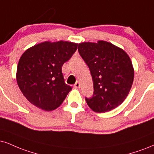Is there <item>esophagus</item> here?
I'll return each instance as SVG.
<instances>
[{
  "label": "esophagus",
  "mask_w": 154,
  "mask_h": 154,
  "mask_svg": "<svg viewBox=\"0 0 154 154\" xmlns=\"http://www.w3.org/2000/svg\"><path fill=\"white\" fill-rule=\"evenodd\" d=\"M74 87H75V88H79V87H80V84H79V82H77L75 84V85H74Z\"/></svg>",
  "instance_id": "esophagus-1"
}]
</instances>
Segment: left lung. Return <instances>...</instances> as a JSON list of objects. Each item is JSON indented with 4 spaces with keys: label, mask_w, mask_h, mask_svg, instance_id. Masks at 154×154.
<instances>
[{
    "label": "left lung",
    "mask_w": 154,
    "mask_h": 154,
    "mask_svg": "<svg viewBox=\"0 0 154 154\" xmlns=\"http://www.w3.org/2000/svg\"><path fill=\"white\" fill-rule=\"evenodd\" d=\"M78 51L93 79V97L85 99L91 109L104 113L119 106L129 94L134 78L128 54L104 40L79 43Z\"/></svg>",
    "instance_id": "obj_1"
}]
</instances>
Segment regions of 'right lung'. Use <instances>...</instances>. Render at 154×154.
Returning <instances> with one entry per match:
<instances>
[{
  "instance_id": "add662e5",
  "label": "right lung",
  "mask_w": 154,
  "mask_h": 154,
  "mask_svg": "<svg viewBox=\"0 0 154 154\" xmlns=\"http://www.w3.org/2000/svg\"><path fill=\"white\" fill-rule=\"evenodd\" d=\"M77 48L75 42L45 41L23 52L17 64L16 80L31 104L48 112L63 104L72 87L65 82L62 67Z\"/></svg>"
}]
</instances>
